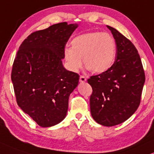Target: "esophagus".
Wrapping results in <instances>:
<instances>
[{"label": "esophagus", "mask_w": 154, "mask_h": 154, "mask_svg": "<svg viewBox=\"0 0 154 154\" xmlns=\"http://www.w3.org/2000/svg\"><path fill=\"white\" fill-rule=\"evenodd\" d=\"M86 80H87V78L85 77V76L81 75L80 77H79V82H80L81 83L85 82H86Z\"/></svg>", "instance_id": "esophagus-1"}]
</instances>
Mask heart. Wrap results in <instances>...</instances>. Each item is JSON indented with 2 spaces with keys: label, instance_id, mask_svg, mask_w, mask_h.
<instances>
[{
  "label": "heart",
  "instance_id": "b5f03b06",
  "mask_svg": "<svg viewBox=\"0 0 154 154\" xmlns=\"http://www.w3.org/2000/svg\"><path fill=\"white\" fill-rule=\"evenodd\" d=\"M116 45L107 32H89L76 36L71 41V48H66L64 57L68 68L77 72L84 65L94 73L109 69L114 63Z\"/></svg>",
  "mask_w": 154,
  "mask_h": 154
}]
</instances>
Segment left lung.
I'll return each instance as SVG.
<instances>
[{
    "label": "left lung",
    "instance_id": "8db88e82",
    "mask_svg": "<svg viewBox=\"0 0 154 154\" xmlns=\"http://www.w3.org/2000/svg\"><path fill=\"white\" fill-rule=\"evenodd\" d=\"M115 39V62L109 69L91 76V114L94 121L113 126L127 120L137 111L145 82L141 58L134 44L112 27L106 25Z\"/></svg>",
    "mask_w": 154,
    "mask_h": 154
}]
</instances>
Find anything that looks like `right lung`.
I'll return each instance as SVG.
<instances>
[{
  "mask_svg": "<svg viewBox=\"0 0 154 154\" xmlns=\"http://www.w3.org/2000/svg\"><path fill=\"white\" fill-rule=\"evenodd\" d=\"M77 26L63 22L32 32L13 62L11 79L17 105L42 127L65 118L69 94L78 85V74L67 70L62 62L66 43Z\"/></svg>",
  "mask_w": 154,
  "mask_h": 154,
  "instance_id": "add662e5",
  "label": "right lung"
}]
</instances>
